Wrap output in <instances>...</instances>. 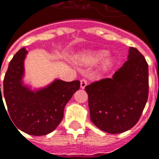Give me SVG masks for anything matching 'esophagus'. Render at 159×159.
<instances>
[{
    "mask_svg": "<svg viewBox=\"0 0 159 159\" xmlns=\"http://www.w3.org/2000/svg\"><path fill=\"white\" fill-rule=\"evenodd\" d=\"M87 84H88V81H87L86 79L81 80V88H82V89H84V88L87 86Z\"/></svg>",
    "mask_w": 159,
    "mask_h": 159,
    "instance_id": "esophagus-1",
    "label": "esophagus"
}]
</instances>
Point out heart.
Listing matches in <instances>:
<instances>
[{
    "mask_svg": "<svg viewBox=\"0 0 159 159\" xmlns=\"http://www.w3.org/2000/svg\"><path fill=\"white\" fill-rule=\"evenodd\" d=\"M107 55V51H93V52H87L81 54L78 58V62L83 66H93L98 62H100L101 59H103ZM112 65L111 59H107L104 63V69H108Z\"/></svg>",
    "mask_w": 159,
    "mask_h": 159,
    "instance_id": "b5f03b06",
    "label": "heart"
}]
</instances>
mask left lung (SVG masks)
Wrapping results in <instances>:
<instances>
[{
  "instance_id": "1",
  "label": "left lung",
  "mask_w": 159,
  "mask_h": 159,
  "mask_svg": "<svg viewBox=\"0 0 159 159\" xmlns=\"http://www.w3.org/2000/svg\"><path fill=\"white\" fill-rule=\"evenodd\" d=\"M129 59L111 78H103L85 87L90 119L100 129L120 134L140 119L149 92L148 65L138 49L130 47Z\"/></svg>"
}]
</instances>
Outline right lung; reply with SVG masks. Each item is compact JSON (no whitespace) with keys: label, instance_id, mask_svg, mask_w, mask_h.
Listing matches in <instances>:
<instances>
[{"label":"right lung","instance_id":"right-lung-1","mask_svg":"<svg viewBox=\"0 0 159 159\" xmlns=\"http://www.w3.org/2000/svg\"><path fill=\"white\" fill-rule=\"evenodd\" d=\"M26 52L25 49L21 48L9 63L2 92L0 84V103L4 105V96L9 117L16 129L31 135H45L61 122L65 107L79 89L80 82L56 80L45 89L33 92L22 84Z\"/></svg>","mask_w":159,"mask_h":159}]
</instances>
